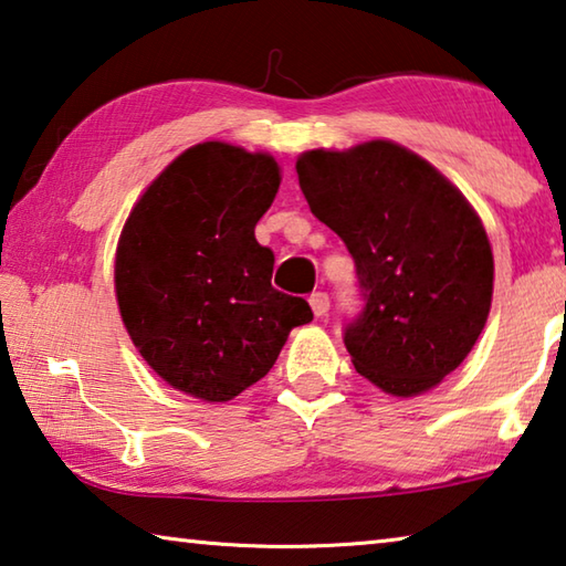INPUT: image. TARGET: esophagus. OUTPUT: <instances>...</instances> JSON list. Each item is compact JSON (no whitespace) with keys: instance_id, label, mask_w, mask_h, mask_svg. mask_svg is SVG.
Wrapping results in <instances>:
<instances>
[{"instance_id":"34e87169","label":"esophagus","mask_w":566,"mask_h":566,"mask_svg":"<svg viewBox=\"0 0 566 566\" xmlns=\"http://www.w3.org/2000/svg\"><path fill=\"white\" fill-rule=\"evenodd\" d=\"M308 303H311V308H313V313H315V318H323V315H328V311H331V298H328V293H313L311 298H308Z\"/></svg>"}]
</instances>
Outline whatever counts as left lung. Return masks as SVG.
<instances>
[{
  "instance_id": "left-lung-1",
  "label": "left lung",
  "mask_w": 566,
  "mask_h": 566,
  "mask_svg": "<svg viewBox=\"0 0 566 566\" xmlns=\"http://www.w3.org/2000/svg\"><path fill=\"white\" fill-rule=\"evenodd\" d=\"M301 191L355 261L363 311L345 325L355 370L412 398L468 358L488 323L494 261L458 188L392 142L305 151Z\"/></svg>"
}]
</instances>
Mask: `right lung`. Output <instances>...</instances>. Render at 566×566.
Here are the masks:
<instances>
[{
    "instance_id": "obj_1",
    "label": "right lung",
    "mask_w": 566,
    "mask_h": 566,
    "mask_svg": "<svg viewBox=\"0 0 566 566\" xmlns=\"http://www.w3.org/2000/svg\"><path fill=\"white\" fill-rule=\"evenodd\" d=\"M281 168L268 154L203 142L138 198L116 248V301L128 335L171 388L233 400L268 375L311 305L271 285L255 241Z\"/></svg>"
}]
</instances>
